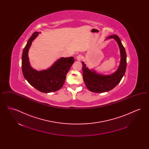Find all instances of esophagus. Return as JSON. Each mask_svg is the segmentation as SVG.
Instances as JSON below:
<instances>
[{
    "instance_id": "34e87169",
    "label": "esophagus",
    "mask_w": 149,
    "mask_h": 149,
    "mask_svg": "<svg viewBox=\"0 0 149 149\" xmlns=\"http://www.w3.org/2000/svg\"><path fill=\"white\" fill-rule=\"evenodd\" d=\"M82 58H83V56L81 55H78V56H77V59L78 60V61H80Z\"/></svg>"
}]
</instances>
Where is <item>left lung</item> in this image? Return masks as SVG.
Here are the masks:
<instances>
[{"instance_id":"8db88e82","label":"left lung","mask_w":149,"mask_h":149,"mask_svg":"<svg viewBox=\"0 0 149 149\" xmlns=\"http://www.w3.org/2000/svg\"><path fill=\"white\" fill-rule=\"evenodd\" d=\"M108 38H114L119 46L120 49V65L117 70L110 75H102L97 74L95 71L88 69L84 62L83 64V78L87 88L94 93L108 92L118 85L125 74L126 70V53L120 41V38L116 35L109 36Z\"/></svg>"}]
</instances>
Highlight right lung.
<instances>
[{
	"mask_svg": "<svg viewBox=\"0 0 149 149\" xmlns=\"http://www.w3.org/2000/svg\"><path fill=\"white\" fill-rule=\"evenodd\" d=\"M38 33L35 32L32 34L23 49L22 56V72L29 83L38 91L43 93L56 92L63 86L66 74L75 59L73 57H62L47 70L38 71L33 69L29 64L28 52L33 40Z\"/></svg>",
	"mask_w": 149,
	"mask_h": 149,
	"instance_id": "obj_1",
	"label": "right lung"
}]
</instances>
